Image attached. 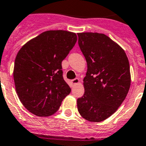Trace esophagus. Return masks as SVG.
Segmentation results:
<instances>
[{
  "label": "esophagus",
  "instance_id": "1",
  "mask_svg": "<svg viewBox=\"0 0 146 146\" xmlns=\"http://www.w3.org/2000/svg\"><path fill=\"white\" fill-rule=\"evenodd\" d=\"M71 81H72V83H73V85L78 84V83L80 82V80H79V79H77V78H76V79H73V80H72Z\"/></svg>",
  "mask_w": 146,
  "mask_h": 146
}]
</instances>
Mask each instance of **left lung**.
Returning a JSON list of instances; mask_svg holds the SVG:
<instances>
[{
	"label": "left lung",
	"mask_w": 146,
	"mask_h": 146,
	"mask_svg": "<svg viewBox=\"0 0 146 146\" xmlns=\"http://www.w3.org/2000/svg\"><path fill=\"white\" fill-rule=\"evenodd\" d=\"M78 44L87 62L84 95L77 99L82 117L101 122L115 112L129 92V64L123 49L104 34L78 33Z\"/></svg>",
	"instance_id": "left-lung-1"
}]
</instances>
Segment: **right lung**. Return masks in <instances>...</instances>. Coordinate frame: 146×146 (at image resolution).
I'll use <instances>...</instances> for the list:
<instances>
[{
	"label": "right lung",
	"instance_id": "add662e5",
	"mask_svg": "<svg viewBox=\"0 0 146 146\" xmlns=\"http://www.w3.org/2000/svg\"><path fill=\"white\" fill-rule=\"evenodd\" d=\"M76 40V33L68 31H46L19 50L13 79L19 100L29 112L39 117L52 115L70 93L61 63Z\"/></svg>",
	"mask_w": 146,
	"mask_h": 146
}]
</instances>
